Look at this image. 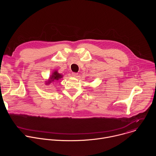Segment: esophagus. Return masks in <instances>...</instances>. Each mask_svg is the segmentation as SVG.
<instances>
[{
	"instance_id": "34e87169",
	"label": "esophagus",
	"mask_w": 156,
	"mask_h": 156,
	"mask_svg": "<svg viewBox=\"0 0 156 156\" xmlns=\"http://www.w3.org/2000/svg\"><path fill=\"white\" fill-rule=\"evenodd\" d=\"M78 73H76V72H72V75L73 76H74V77H76L77 76V75H78Z\"/></svg>"
}]
</instances>
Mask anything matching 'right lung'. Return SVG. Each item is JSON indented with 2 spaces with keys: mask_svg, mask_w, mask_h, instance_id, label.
<instances>
[{
  "mask_svg": "<svg viewBox=\"0 0 156 156\" xmlns=\"http://www.w3.org/2000/svg\"><path fill=\"white\" fill-rule=\"evenodd\" d=\"M61 78H62V75H61L59 74L57 71H55V72H54L52 73V76L50 77V80L48 81V82L47 83H46V84H49V83H51L52 82V81H57V80H58L59 79H60Z\"/></svg>",
  "mask_w": 156,
  "mask_h": 156,
  "instance_id": "right-lung-1",
  "label": "right lung"
}]
</instances>
